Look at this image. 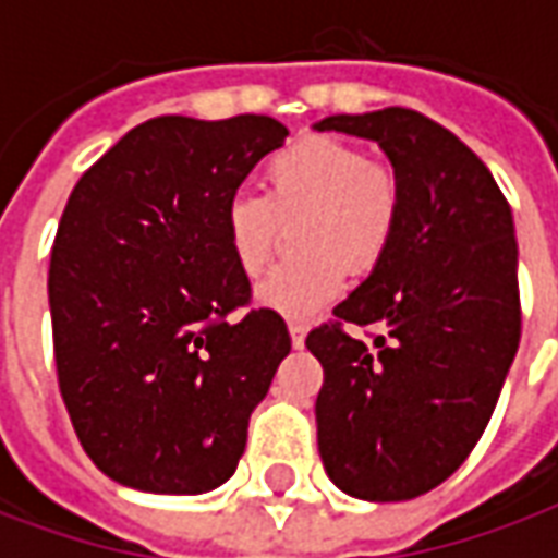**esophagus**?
Instances as JSON below:
<instances>
[{
	"label": "esophagus",
	"instance_id": "34e87169",
	"mask_svg": "<svg viewBox=\"0 0 558 558\" xmlns=\"http://www.w3.org/2000/svg\"><path fill=\"white\" fill-rule=\"evenodd\" d=\"M287 326H290L292 347H295V350H302V347H304V335H307V323H302V319H290Z\"/></svg>",
	"mask_w": 558,
	"mask_h": 558
}]
</instances>
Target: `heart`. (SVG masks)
<instances>
[{"label": "heart", "instance_id": "1", "mask_svg": "<svg viewBox=\"0 0 558 558\" xmlns=\"http://www.w3.org/2000/svg\"><path fill=\"white\" fill-rule=\"evenodd\" d=\"M403 211L398 170L371 160L350 140L311 134L275 151L263 167V196L235 194L223 206V242L235 268L259 278L280 227H292L299 256L268 275L256 302L283 316H307L347 283L371 275L395 244Z\"/></svg>", "mask_w": 558, "mask_h": 558}]
</instances>
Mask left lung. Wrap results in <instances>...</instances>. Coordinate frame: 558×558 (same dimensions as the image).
Listing matches in <instances>:
<instances>
[{"mask_svg": "<svg viewBox=\"0 0 558 558\" xmlns=\"http://www.w3.org/2000/svg\"><path fill=\"white\" fill-rule=\"evenodd\" d=\"M316 128L376 140L403 184L386 259L304 340L326 374L316 436L328 478L355 499L403 502L472 454L514 362L511 206L484 160L415 110L328 116ZM347 322L380 331L364 344Z\"/></svg>", "mask_w": 558, "mask_h": 558, "instance_id": "obj_1", "label": "left lung"}]
</instances>
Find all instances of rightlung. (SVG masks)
<instances>
[{"instance_id":"add662e5","label":"right lung","mask_w":558,"mask_h":558,"mask_svg":"<svg viewBox=\"0 0 558 558\" xmlns=\"http://www.w3.org/2000/svg\"><path fill=\"white\" fill-rule=\"evenodd\" d=\"M287 134L271 116H158L68 196L47 278L56 376L83 451L125 487L196 496L239 466L292 343L251 307L223 206Z\"/></svg>"}]
</instances>
